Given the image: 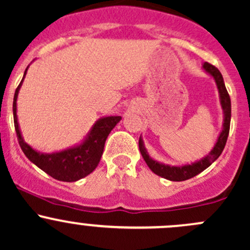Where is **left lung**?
Instances as JSON below:
<instances>
[{
	"mask_svg": "<svg viewBox=\"0 0 250 250\" xmlns=\"http://www.w3.org/2000/svg\"><path fill=\"white\" fill-rule=\"evenodd\" d=\"M203 69L208 72L209 75L214 77L215 80L216 85H218L219 94H220V103L221 107L224 110V125H223V132L219 135L218 141H216L215 146H214L213 150L209 152V155L207 157H204L203 160L198 161V162L192 163V165H186L181 166V167H175V166H166L162 163H158L156 161H153L152 158L148 156V153L146 152V148L144 146L143 140L141 138L139 139V150L141 152V156L145 160L146 165L148 166L151 170L153 173L157 174V175L162 176V178L168 179V180L172 181H184L188 180V179L193 178L197 174L203 172L204 169L209 167L219 156L223 152L224 147L226 145V141H228L229 132H230V122H231V99L230 95H229L228 90H226L225 83H224L223 75L220 74L218 69H216L214 65L209 64V62H204Z\"/></svg>",
	"mask_w": 250,
	"mask_h": 250,
	"instance_id": "obj_1",
	"label": "left lung"
}]
</instances>
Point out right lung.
Returning <instances> with one entry per match:
<instances>
[{
	"label": "right lung",
	"instance_id": "1",
	"mask_svg": "<svg viewBox=\"0 0 250 250\" xmlns=\"http://www.w3.org/2000/svg\"><path fill=\"white\" fill-rule=\"evenodd\" d=\"M26 71L27 69L25 70L24 77L26 75ZM22 80L14 93L13 117L18 141H19V145L25 156L34 165L46 172L48 175L60 181H67V183L77 181L92 173L99 165L107 135L110 134L113 127L120 122L121 116H110V117L100 118L99 121H97V123L88 133L85 140L81 145L60 151V152L48 153V155L37 152L22 139L19 130V125H18L17 98Z\"/></svg>",
	"mask_w": 250,
	"mask_h": 250
}]
</instances>
